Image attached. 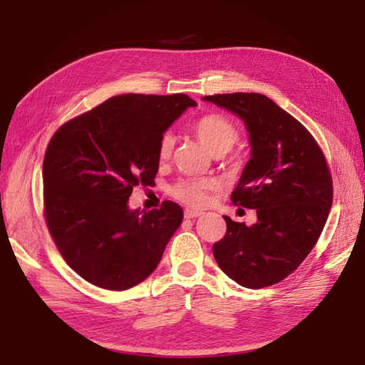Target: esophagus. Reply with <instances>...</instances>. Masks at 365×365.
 Instances as JSON below:
<instances>
[{"label": "esophagus", "mask_w": 365, "mask_h": 365, "mask_svg": "<svg viewBox=\"0 0 365 365\" xmlns=\"http://www.w3.org/2000/svg\"><path fill=\"white\" fill-rule=\"evenodd\" d=\"M201 215H202V212H200V210H193V208H185V212H184V216L187 219H193V217H197Z\"/></svg>", "instance_id": "34e87169"}]
</instances>
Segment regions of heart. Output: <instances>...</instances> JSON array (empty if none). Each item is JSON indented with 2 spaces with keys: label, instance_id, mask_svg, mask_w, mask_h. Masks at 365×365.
I'll return each mask as SVG.
<instances>
[{
  "label": "heart",
  "instance_id": "1",
  "mask_svg": "<svg viewBox=\"0 0 365 365\" xmlns=\"http://www.w3.org/2000/svg\"><path fill=\"white\" fill-rule=\"evenodd\" d=\"M195 135L202 145L215 155H222L233 149L240 137V130L233 120L222 114H205L197 118L192 126ZM175 138L170 132H165L158 141L160 160H169L173 153ZM215 180L189 176L176 181L170 187V195L184 204L202 205L207 200V193L215 189Z\"/></svg>",
  "mask_w": 365,
  "mask_h": 365
}]
</instances>
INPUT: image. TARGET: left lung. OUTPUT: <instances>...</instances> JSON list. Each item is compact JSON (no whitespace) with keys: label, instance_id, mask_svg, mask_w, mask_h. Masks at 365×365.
I'll return each instance as SVG.
<instances>
[{"label":"left lung","instance_id":"8db88e82","mask_svg":"<svg viewBox=\"0 0 365 365\" xmlns=\"http://www.w3.org/2000/svg\"><path fill=\"white\" fill-rule=\"evenodd\" d=\"M204 101L245 121L251 160L231 201L257 212L251 227L224 216L227 233L213 245L215 259L236 283L267 288L300 267L322 235L334 201L326 157L311 132L267 96L215 94Z\"/></svg>","mask_w":365,"mask_h":365}]
</instances>
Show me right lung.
Here are the masks:
<instances>
[{
    "mask_svg": "<svg viewBox=\"0 0 365 365\" xmlns=\"http://www.w3.org/2000/svg\"><path fill=\"white\" fill-rule=\"evenodd\" d=\"M196 102L187 94H123L54 132L42 164L43 217L63 260L98 288L125 291L155 271L182 208H128L135 185L155 182L158 141Z\"/></svg>",
    "mask_w": 365,
    "mask_h": 365,
    "instance_id": "1",
    "label": "right lung"
}]
</instances>
